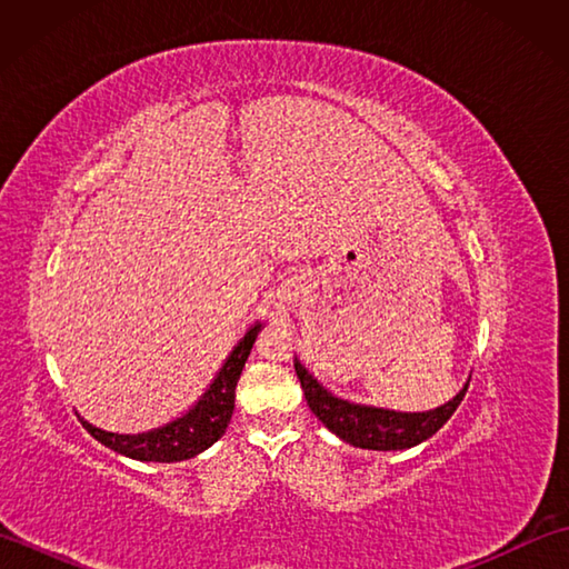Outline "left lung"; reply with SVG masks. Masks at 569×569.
<instances>
[{"label":"left lung","instance_id":"left-lung-1","mask_svg":"<svg viewBox=\"0 0 569 569\" xmlns=\"http://www.w3.org/2000/svg\"><path fill=\"white\" fill-rule=\"evenodd\" d=\"M293 367L300 386H303L306 401L312 413L318 416V420H322V426L349 445L379 452L408 450V447H416L422 440L432 438L452 418L469 386L467 381L465 389L440 408L426 410V413H401V410L349 403L345 398L332 396L322 383H318V379L298 359L293 361Z\"/></svg>","mask_w":569,"mask_h":569}]
</instances>
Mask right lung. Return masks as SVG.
<instances>
[{"label": "right lung", "mask_w": 569, "mask_h": 569, "mask_svg": "<svg viewBox=\"0 0 569 569\" xmlns=\"http://www.w3.org/2000/svg\"><path fill=\"white\" fill-rule=\"evenodd\" d=\"M261 325L257 322L247 330L239 345L227 357L220 373H217L210 389L202 393L200 401L192 406L183 418L168 422L163 428H156L139 435H117L90 426L82 420V428L88 430L94 440L102 442L110 450L139 459V462H180V459H190L208 450L212 442H217L224 435L229 420H232L234 410V389L239 381V373L244 369V361L251 352L253 342Z\"/></svg>", "instance_id": "right-lung-1"}]
</instances>
